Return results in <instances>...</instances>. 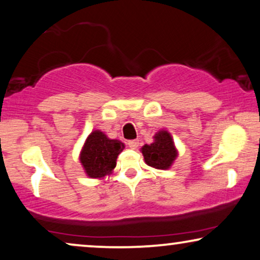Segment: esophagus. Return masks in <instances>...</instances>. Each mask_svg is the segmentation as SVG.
Instances as JSON below:
<instances>
[{"label": "esophagus", "mask_w": 260, "mask_h": 260, "mask_svg": "<svg viewBox=\"0 0 260 260\" xmlns=\"http://www.w3.org/2000/svg\"><path fill=\"white\" fill-rule=\"evenodd\" d=\"M127 145H129L131 149H136L138 147V140H130V141H127Z\"/></svg>", "instance_id": "1"}]
</instances>
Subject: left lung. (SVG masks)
Here are the masks:
<instances>
[{"mask_svg": "<svg viewBox=\"0 0 260 260\" xmlns=\"http://www.w3.org/2000/svg\"><path fill=\"white\" fill-rule=\"evenodd\" d=\"M154 138V143L145 144L142 148L145 163L156 169H168L177 156L173 138L165 130L156 134Z\"/></svg>", "mask_w": 260, "mask_h": 260, "instance_id": "left-lung-1", "label": "left lung"}]
</instances>
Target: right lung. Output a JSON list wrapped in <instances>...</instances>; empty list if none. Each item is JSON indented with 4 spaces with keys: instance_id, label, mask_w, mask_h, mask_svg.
Here are the masks:
<instances>
[{
    "instance_id": "1",
    "label": "right lung",
    "mask_w": 260,
    "mask_h": 260,
    "mask_svg": "<svg viewBox=\"0 0 260 260\" xmlns=\"http://www.w3.org/2000/svg\"><path fill=\"white\" fill-rule=\"evenodd\" d=\"M124 149V144L117 140H110L102 131L95 130L87 137L80 154V162L90 177H103L116 167L117 156Z\"/></svg>"
}]
</instances>
